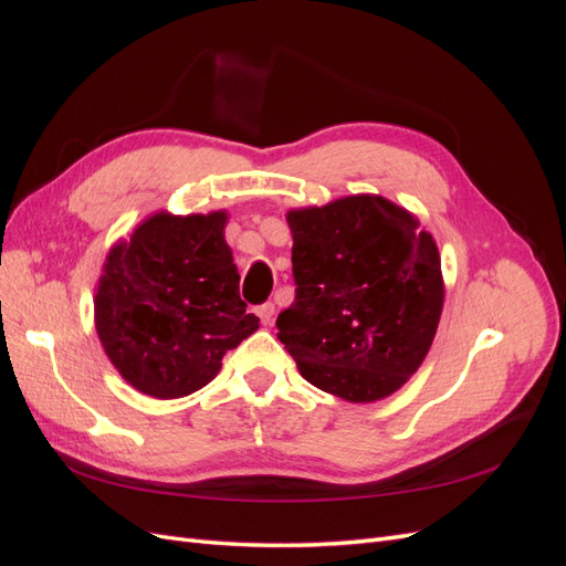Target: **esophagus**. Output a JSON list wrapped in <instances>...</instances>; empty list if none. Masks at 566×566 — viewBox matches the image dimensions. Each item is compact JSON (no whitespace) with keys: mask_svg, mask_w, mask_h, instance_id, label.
<instances>
[{"mask_svg":"<svg viewBox=\"0 0 566 566\" xmlns=\"http://www.w3.org/2000/svg\"><path fill=\"white\" fill-rule=\"evenodd\" d=\"M254 314L260 316V321L264 323V325H271V321H273V314H276V306H273L271 302H266V304H260L254 310Z\"/></svg>","mask_w":566,"mask_h":566,"instance_id":"34e87169","label":"esophagus"}]
</instances>
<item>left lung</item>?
Returning a JSON list of instances; mask_svg holds the SVG:
<instances>
[{
    "label": "left lung",
    "mask_w": 566,
    "mask_h": 566,
    "mask_svg": "<svg viewBox=\"0 0 566 566\" xmlns=\"http://www.w3.org/2000/svg\"><path fill=\"white\" fill-rule=\"evenodd\" d=\"M295 302L279 339L306 382L352 403L406 385L432 347L441 256L416 214L382 196H347L285 214Z\"/></svg>",
    "instance_id": "obj_1"
}]
</instances>
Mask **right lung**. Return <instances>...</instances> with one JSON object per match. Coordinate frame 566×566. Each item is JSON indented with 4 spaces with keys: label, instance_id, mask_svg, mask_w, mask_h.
I'll return each instance as SVG.
<instances>
[{
    "label": "right lung",
    "instance_id": "1",
    "mask_svg": "<svg viewBox=\"0 0 566 566\" xmlns=\"http://www.w3.org/2000/svg\"><path fill=\"white\" fill-rule=\"evenodd\" d=\"M227 221L224 210L156 212L111 248L96 283L94 323L111 364L136 391L188 397L260 328L238 295Z\"/></svg>",
    "mask_w": 566,
    "mask_h": 566
}]
</instances>
